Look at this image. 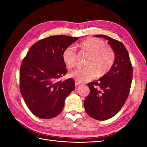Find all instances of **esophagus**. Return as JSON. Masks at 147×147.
<instances>
[{
    "label": "esophagus",
    "instance_id": "34e87169",
    "mask_svg": "<svg viewBox=\"0 0 147 147\" xmlns=\"http://www.w3.org/2000/svg\"><path fill=\"white\" fill-rule=\"evenodd\" d=\"M80 84H82V83H80V82H78V81H75V86H78L79 85H80Z\"/></svg>",
    "mask_w": 147,
    "mask_h": 147
}]
</instances>
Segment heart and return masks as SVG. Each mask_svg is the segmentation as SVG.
<instances>
[{"label": "heart", "mask_w": 147, "mask_h": 147, "mask_svg": "<svg viewBox=\"0 0 147 147\" xmlns=\"http://www.w3.org/2000/svg\"><path fill=\"white\" fill-rule=\"evenodd\" d=\"M82 51L89 55L86 62V67L79 68L69 76L80 83L88 82L96 76L101 78L111 70L115 61V53L111 47L103 40L89 38L80 43ZM62 60L69 69L77 64L76 51L72 47L65 49L62 53Z\"/></svg>", "instance_id": "b5f03b06"}]
</instances>
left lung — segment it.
Wrapping results in <instances>:
<instances>
[{"label":"left lung","instance_id":"1","mask_svg":"<svg viewBox=\"0 0 147 147\" xmlns=\"http://www.w3.org/2000/svg\"><path fill=\"white\" fill-rule=\"evenodd\" d=\"M95 36L108 40L115 53V61L105 76L88 83L90 93L84 107L90 117L104 121L117 114L126 101L132 82L133 67L128 52L121 42L104 35Z\"/></svg>","mask_w":147,"mask_h":147}]
</instances>
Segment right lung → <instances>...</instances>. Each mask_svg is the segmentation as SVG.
<instances>
[{
    "label": "right lung",
    "instance_id": "add662e5",
    "mask_svg": "<svg viewBox=\"0 0 147 147\" xmlns=\"http://www.w3.org/2000/svg\"><path fill=\"white\" fill-rule=\"evenodd\" d=\"M78 39L65 35L51 36L31 47L20 67V88L28 107L42 119L61 112L65 100L74 89V81L58 79L67 73L62 60L64 50Z\"/></svg>",
    "mask_w": 147,
    "mask_h": 147
}]
</instances>
